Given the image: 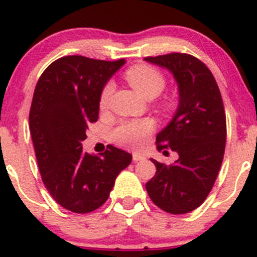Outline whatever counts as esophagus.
Here are the masks:
<instances>
[{"instance_id": "34e87169", "label": "esophagus", "mask_w": 257, "mask_h": 257, "mask_svg": "<svg viewBox=\"0 0 257 257\" xmlns=\"http://www.w3.org/2000/svg\"><path fill=\"white\" fill-rule=\"evenodd\" d=\"M144 159H145V156L141 155V154H139V153H134V154H133V160L135 161V163H138V161L144 160Z\"/></svg>"}]
</instances>
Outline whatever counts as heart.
Masks as SVG:
<instances>
[{
	"label": "heart",
	"instance_id": "1",
	"mask_svg": "<svg viewBox=\"0 0 257 257\" xmlns=\"http://www.w3.org/2000/svg\"><path fill=\"white\" fill-rule=\"evenodd\" d=\"M126 79L134 87L136 92L144 97H155L165 87V77L155 67L149 64H138L128 68L126 72ZM113 92V83L107 82L102 87L99 93L98 104L102 109L108 104L111 94ZM155 123L150 118L131 119L122 121L112 131V139L116 144L126 148H140L146 139L153 133Z\"/></svg>",
	"mask_w": 257,
	"mask_h": 257
}]
</instances>
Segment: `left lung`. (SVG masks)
Segmentation results:
<instances>
[{"label": "left lung", "instance_id": "1", "mask_svg": "<svg viewBox=\"0 0 257 257\" xmlns=\"http://www.w3.org/2000/svg\"><path fill=\"white\" fill-rule=\"evenodd\" d=\"M145 60L170 70L179 88L177 112L156 136L159 151L170 149L179 158L170 165L151 159L156 173L146 183V190L163 211L189 213L206 200L223 160L227 130L221 92L211 70L189 54Z\"/></svg>", "mask_w": 257, "mask_h": 257}]
</instances>
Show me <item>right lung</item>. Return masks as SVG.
<instances>
[{"instance_id":"add662e5","label":"right lung","mask_w":257,"mask_h":257,"mask_svg":"<svg viewBox=\"0 0 257 257\" xmlns=\"http://www.w3.org/2000/svg\"><path fill=\"white\" fill-rule=\"evenodd\" d=\"M123 64L69 55L51 63L36 83L29 124L41 179L54 200L74 213L99 208L133 160L112 145L99 156L82 149L88 124L98 119L102 87Z\"/></svg>"}]
</instances>
